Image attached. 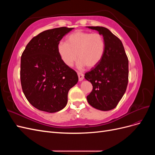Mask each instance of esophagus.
<instances>
[{
	"label": "esophagus",
	"mask_w": 155,
	"mask_h": 155,
	"mask_svg": "<svg viewBox=\"0 0 155 155\" xmlns=\"http://www.w3.org/2000/svg\"><path fill=\"white\" fill-rule=\"evenodd\" d=\"M78 78H79V81H83V79H84V75H83V74L79 72V73H78Z\"/></svg>",
	"instance_id": "34e87169"
}]
</instances>
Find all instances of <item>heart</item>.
Segmentation results:
<instances>
[{
	"label": "heart",
	"mask_w": 155,
	"mask_h": 155,
	"mask_svg": "<svg viewBox=\"0 0 155 155\" xmlns=\"http://www.w3.org/2000/svg\"><path fill=\"white\" fill-rule=\"evenodd\" d=\"M105 48L104 38L99 33L80 31L69 35L66 43L61 42L58 45L61 58L68 67H72L78 57L80 67H95L104 57Z\"/></svg>",
	"instance_id": "heart-1"
}]
</instances>
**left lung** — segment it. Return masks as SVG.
I'll use <instances>...</instances> for the list:
<instances>
[{"instance_id":"1","label":"left lung","mask_w":155,"mask_h":155,"mask_svg":"<svg viewBox=\"0 0 155 155\" xmlns=\"http://www.w3.org/2000/svg\"><path fill=\"white\" fill-rule=\"evenodd\" d=\"M103 35L105 43L104 57L97 66L85 74L92 83L88 103L96 109H114L125 94L129 80V60L120 39L101 26H88Z\"/></svg>"}]
</instances>
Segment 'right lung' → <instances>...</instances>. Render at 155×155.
<instances>
[{
  "label": "right lung",
  "instance_id": "right-lung-1",
  "mask_svg": "<svg viewBox=\"0 0 155 155\" xmlns=\"http://www.w3.org/2000/svg\"><path fill=\"white\" fill-rule=\"evenodd\" d=\"M73 28L48 30L33 37L21 59V83L23 93L36 109L48 112L62 110L68 93L78 81L76 72L61 58L58 45Z\"/></svg>",
  "mask_w": 155,
  "mask_h": 155
}]
</instances>
